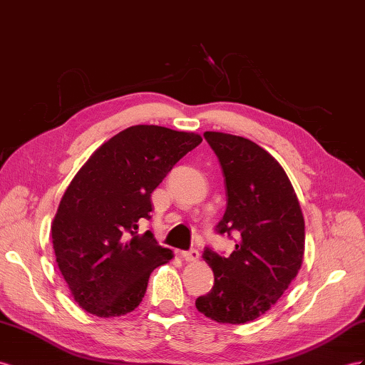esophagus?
I'll use <instances>...</instances> for the list:
<instances>
[{"mask_svg": "<svg viewBox=\"0 0 365 365\" xmlns=\"http://www.w3.org/2000/svg\"><path fill=\"white\" fill-rule=\"evenodd\" d=\"M182 257L185 260H190V262H194V260L199 259V251L197 250H188V251H182Z\"/></svg>", "mask_w": 365, "mask_h": 365, "instance_id": "obj_1", "label": "esophagus"}]
</instances>
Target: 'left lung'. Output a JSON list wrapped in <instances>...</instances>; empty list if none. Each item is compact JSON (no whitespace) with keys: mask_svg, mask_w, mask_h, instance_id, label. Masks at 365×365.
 I'll return each mask as SVG.
<instances>
[{"mask_svg":"<svg viewBox=\"0 0 365 365\" xmlns=\"http://www.w3.org/2000/svg\"><path fill=\"white\" fill-rule=\"evenodd\" d=\"M203 137L225 177L227 210L216 232L236 235L237 242L228 257L205 247L214 285L195 299V308L216 322L245 324L268 312L296 277L304 257V216L292 182L264 148L223 133L208 130Z\"/></svg>","mask_w":365,"mask_h":365,"instance_id":"8db88e82","label":"left lung"}]
</instances>
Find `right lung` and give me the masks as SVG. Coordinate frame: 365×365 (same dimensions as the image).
Returning a JSON list of instances; mask_svg holds the SVG:
<instances>
[{
  "label": "right lung",
  "mask_w": 365,
  "mask_h": 365,
  "mask_svg": "<svg viewBox=\"0 0 365 365\" xmlns=\"http://www.w3.org/2000/svg\"><path fill=\"white\" fill-rule=\"evenodd\" d=\"M202 137L137 125L103 143L68 186L52 223L60 272L76 302L100 317L138 307L157 267L173 251L151 231V194Z\"/></svg>",
  "instance_id": "1"
}]
</instances>
